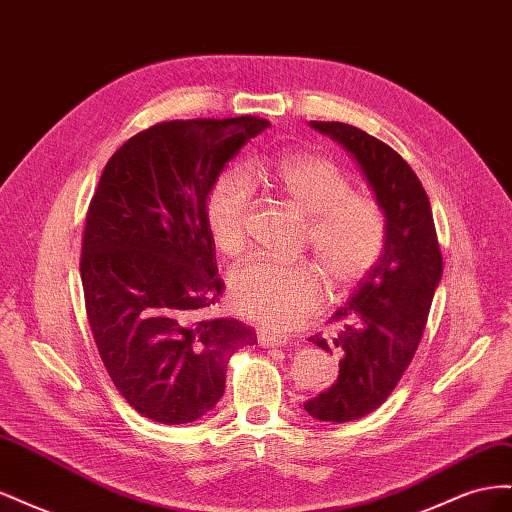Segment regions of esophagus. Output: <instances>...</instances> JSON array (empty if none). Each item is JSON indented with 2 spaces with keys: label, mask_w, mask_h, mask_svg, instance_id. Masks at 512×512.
I'll return each mask as SVG.
<instances>
[{
  "label": "esophagus",
  "mask_w": 512,
  "mask_h": 512,
  "mask_svg": "<svg viewBox=\"0 0 512 512\" xmlns=\"http://www.w3.org/2000/svg\"><path fill=\"white\" fill-rule=\"evenodd\" d=\"M256 337H258V344L262 348H282V346L288 344V339L284 335H277L269 329H258Z\"/></svg>",
  "instance_id": "esophagus-1"
}]
</instances>
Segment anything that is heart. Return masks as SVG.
Instances as JSON below:
<instances>
[{
	"label": "heart",
	"instance_id": "b5f03b06",
	"mask_svg": "<svg viewBox=\"0 0 512 512\" xmlns=\"http://www.w3.org/2000/svg\"><path fill=\"white\" fill-rule=\"evenodd\" d=\"M284 203L307 218V241L335 290H348L378 265L386 245L384 213L371 198L352 192V181L331 160L290 153L269 168ZM252 181L243 170H226L211 185L205 222L224 256L245 247ZM230 305L241 316L271 329H294L324 297V280L312 262L252 258L230 273Z\"/></svg>",
	"mask_w": 512,
	"mask_h": 512
}]
</instances>
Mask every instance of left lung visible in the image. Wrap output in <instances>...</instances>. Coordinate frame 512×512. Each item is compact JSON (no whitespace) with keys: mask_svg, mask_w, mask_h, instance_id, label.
<instances>
[{"mask_svg":"<svg viewBox=\"0 0 512 512\" xmlns=\"http://www.w3.org/2000/svg\"><path fill=\"white\" fill-rule=\"evenodd\" d=\"M359 164L386 220V245L348 301L331 316L333 337L309 342L339 359L337 380L305 401L309 416L348 423L380 408L421 344L442 254L431 205L408 162L367 132L339 121H309Z\"/></svg>","mask_w":512,"mask_h":512,"instance_id":"8db88e82","label":"left lung"}]
</instances>
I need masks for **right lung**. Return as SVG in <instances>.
Listing matches in <instances>:
<instances>
[{"mask_svg": "<svg viewBox=\"0 0 512 512\" xmlns=\"http://www.w3.org/2000/svg\"><path fill=\"white\" fill-rule=\"evenodd\" d=\"M271 123L164 121L108 160L91 198L81 280L91 333L117 391L151 421L194 423L226 386L230 356L256 342L220 301L215 245L205 222L211 185Z\"/></svg>", "mask_w": 512, "mask_h": 512, "instance_id": "1", "label": "right lung"}]
</instances>
